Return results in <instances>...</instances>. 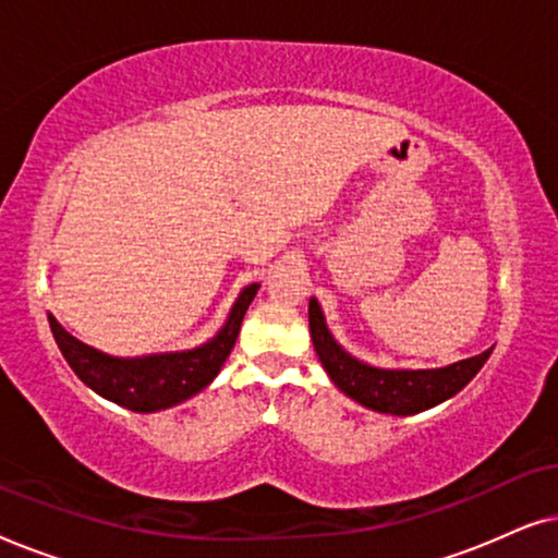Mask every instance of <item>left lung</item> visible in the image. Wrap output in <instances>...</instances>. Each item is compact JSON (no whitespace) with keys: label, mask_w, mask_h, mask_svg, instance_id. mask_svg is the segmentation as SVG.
Returning a JSON list of instances; mask_svg holds the SVG:
<instances>
[{"label":"left lung","mask_w":558,"mask_h":558,"mask_svg":"<svg viewBox=\"0 0 558 558\" xmlns=\"http://www.w3.org/2000/svg\"><path fill=\"white\" fill-rule=\"evenodd\" d=\"M310 332L319 361H323L325 371L330 373L335 386L342 393H348L350 399H355L373 411L396 416L418 414V411H426L441 401L452 399L454 393H460L477 376V371L483 368L493 353L490 348L475 357H468V361L434 371L373 368V365L355 361L353 355H348L332 340L315 300H310Z\"/></svg>","instance_id":"1"}]
</instances>
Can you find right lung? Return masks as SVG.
<instances>
[{"label": "right lung", "mask_w": 558, "mask_h": 558, "mask_svg": "<svg viewBox=\"0 0 558 558\" xmlns=\"http://www.w3.org/2000/svg\"><path fill=\"white\" fill-rule=\"evenodd\" d=\"M256 289L258 284L243 289L223 330L210 342L187 350V353L149 355L136 357V361H119V357L98 353V350L75 340L71 332H65L56 323V317L48 319L60 353H63L68 365L83 384L101 393L104 399L149 414V411L170 409L174 403L190 399L218 376L220 365L226 363V357L231 355L235 345L243 315H246L251 300L256 296Z\"/></svg>", "instance_id": "obj_1"}]
</instances>
